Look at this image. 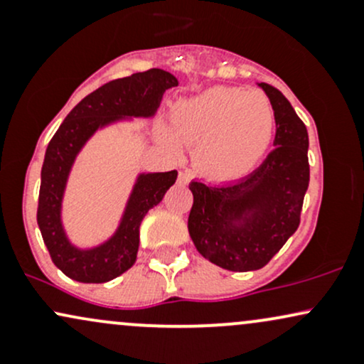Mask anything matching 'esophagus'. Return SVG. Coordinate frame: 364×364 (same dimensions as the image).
Masks as SVG:
<instances>
[{
    "mask_svg": "<svg viewBox=\"0 0 364 364\" xmlns=\"http://www.w3.org/2000/svg\"><path fill=\"white\" fill-rule=\"evenodd\" d=\"M186 181H188V174L185 173V171H179V174H178V183H181V185H185Z\"/></svg>",
    "mask_w": 364,
    "mask_h": 364,
    "instance_id": "34e87169",
    "label": "esophagus"
}]
</instances>
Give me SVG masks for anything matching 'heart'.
Segmentation results:
<instances>
[{
  "label": "heart",
  "mask_w": 364,
  "mask_h": 364,
  "mask_svg": "<svg viewBox=\"0 0 364 364\" xmlns=\"http://www.w3.org/2000/svg\"><path fill=\"white\" fill-rule=\"evenodd\" d=\"M171 123L181 140L193 144L191 157L203 176L228 181L250 173L269 149L275 112L265 94L237 87H214L179 101ZM166 140L174 144L171 132Z\"/></svg>",
  "instance_id": "obj_1"
}]
</instances>
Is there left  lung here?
<instances>
[{"mask_svg": "<svg viewBox=\"0 0 364 364\" xmlns=\"http://www.w3.org/2000/svg\"><path fill=\"white\" fill-rule=\"evenodd\" d=\"M275 112V149L229 185L191 181L188 231L208 262L232 272L265 267L294 235L310 183L308 132L281 90L260 83Z\"/></svg>", "mask_w": 364, "mask_h": 364, "instance_id": "8db88e82", "label": "left lung"}]
</instances>
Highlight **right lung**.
Masks as SVG:
<instances>
[{"label":"right lung","mask_w":364,"mask_h":364,"mask_svg":"<svg viewBox=\"0 0 364 364\" xmlns=\"http://www.w3.org/2000/svg\"><path fill=\"white\" fill-rule=\"evenodd\" d=\"M176 85V77L159 68L104 83L73 107L49 141L41 171L37 224L53 263L73 281L101 284L127 272L139 253L141 220L178 176V171L141 174L118 232L106 245L82 252L68 243L60 220L63 190L75 156L102 124L121 116H152L162 94Z\"/></svg>","instance_id":"add662e5"}]
</instances>
